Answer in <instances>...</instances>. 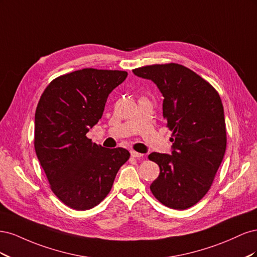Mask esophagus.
I'll return each mask as SVG.
<instances>
[{
	"mask_svg": "<svg viewBox=\"0 0 257 257\" xmlns=\"http://www.w3.org/2000/svg\"><path fill=\"white\" fill-rule=\"evenodd\" d=\"M131 155L133 158H136V159H141L144 157L143 153H139V152H136V151H131Z\"/></svg>",
	"mask_w": 257,
	"mask_h": 257,
	"instance_id": "1",
	"label": "esophagus"
}]
</instances>
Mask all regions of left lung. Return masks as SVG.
<instances>
[{
    "label": "left lung",
    "instance_id": "obj_1",
    "mask_svg": "<svg viewBox=\"0 0 257 257\" xmlns=\"http://www.w3.org/2000/svg\"><path fill=\"white\" fill-rule=\"evenodd\" d=\"M153 81L163 97V116L173 131L172 154L152 152L160 166L150 190L160 203L188 209L211 186L226 150V127L219 93L190 68L180 64H155L133 69Z\"/></svg>",
    "mask_w": 257,
    "mask_h": 257
}]
</instances>
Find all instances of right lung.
Wrapping results in <instances>:
<instances>
[{"mask_svg": "<svg viewBox=\"0 0 257 257\" xmlns=\"http://www.w3.org/2000/svg\"><path fill=\"white\" fill-rule=\"evenodd\" d=\"M126 77L123 71L83 68L52 80L38 102L35 152L52 192L69 208L97 206L130 159L124 148L108 149L85 136L102 118L108 95Z\"/></svg>", "mask_w": 257, "mask_h": 257, "instance_id": "add662e5", "label": "right lung"}]
</instances>
